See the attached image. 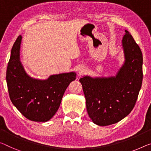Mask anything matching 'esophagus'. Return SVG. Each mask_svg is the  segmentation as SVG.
Here are the masks:
<instances>
[{"label":"esophagus","mask_w":151,"mask_h":151,"mask_svg":"<svg viewBox=\"0 0 151 151\" xmlns=\"http://www.w3.org/2000/svg\"><path fill=\"white\" fill-rule=\"evenodd\" d=\"M85 73V68H83V67H80L79 68H78V73H79V75H83V74H84Z\"/></svg>","instance_id":"obj_1"}]
</instances>
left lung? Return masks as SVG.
Wrapping results in <instances>:
<instances>
[{"label": "left lung", "instance_id": "8db88e82", "mask_svg": "<svg viewBox=\"0 0 151 151\" xmlns=\"http://www.w3.org/2000/svg\"><path fill=\"white\" fill-rule=\"evenodd\" d=\"M121 42L125 61L115 76L79 79L87 111L95 124L106 126L122 120L134 109L142 82V53L127 30Z\"/></svg>", "mask_w": 151, "mask_h": 151}]
</instances>
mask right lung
I'll return each mask as SVG.
<instances>
[{"instance_id": "add662e5", "label": "right lung", "mask_w": 151, "mask_h": 151, "mask_svg": "<svg viewBox=\"0 0 151 151\" xmlns=\"http://www.w3.org/2000/svg\"><path fill=\"white\" fill-rule=\"evenodd\" d=\"M19 35L11 49L6 79L13 104L29 120L46 122L59 109L65 91L76 79L75 72L58 74L45 80L31 77L20 61Z\"/></svg>"}]
</instances>
